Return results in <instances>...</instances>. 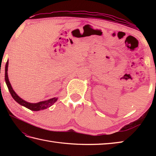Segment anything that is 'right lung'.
I'll return each mask as SVG.
<instances>
[{"label": "right lung", "instance_id": "right-lung-1", "mask_svg": "<svg viewBox=\"0 0 156 156\" xmlns=\"http://www.w3.org/2000/svg\"><path fill=\"white\" fill-rule=\"evenodd\" d=\"M8 66H9V61L6 62V66H5V82L6 84V86H7V87L9 88L10 93H11V94L12 96V97L16 102H18L19 105H21L23 106V107L30 109V110H31V111H38L44 110V109H46L49 107H50L51 106H52L56 101H57L58 98L54 97V98L49 99V100H47V101L37 102V103H31V102H28L23 100V99H22L21 98H20L19 96L16 94V92L14 91V90L12 89V88L11 87V84L9 82V77H8V72H8Z\"/></svg>", "mask_w": 156, "mask_h": 156}]
</instances>
